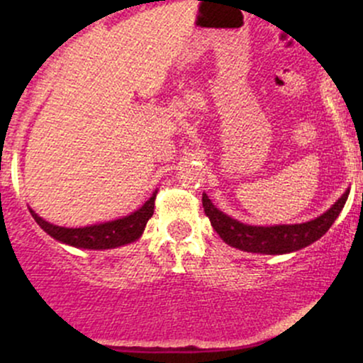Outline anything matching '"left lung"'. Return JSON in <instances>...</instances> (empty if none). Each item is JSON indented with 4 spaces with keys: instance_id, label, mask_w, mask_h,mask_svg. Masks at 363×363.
<instances>
[{
    "instance_id": "obj_1",
    "label": "left lung",
    "mask_w": 363,
    "mask_h": 363,
    "mask_svg": "<svg viewBox=\"0 0 363 363\" xmlns=\"http://www.w3.org/2000/svg\"><path fill=\"white\" fill-rule=\"evenodd\" d=\"M348 193L350 191L341 196L326 213L307 223L297 225H274V227L244 225L222 213L218 208H215L206 194H203V208H205V213L210 218L211 227L215 228L216 234L222 237L223 242L232 245V247L247 252L285 254L298 251V249L315 242L326 234L329 227L338 218L340 211L343 210L348 199Z\"/></svg>"
}]
</instances>
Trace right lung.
Wrapping results in <instances>:
<instances>
[{"label": "right lung", "instance_id": "right-lung-1", "mask_svg": "<svg viewBox=\"0 0 363 363\" xmlns=\"http://www.w3.org/2000/svg\"><path fill=\"white\" fill-rule=\"evenodd\" d=\"M155 196L157 191L140 210L124 216V218L101 225H91V227L83 228L57 227V225L45 222V220L40 218L35 211L30 210V213L34 216L35 222L40 225V228H43L44 232H48V234L54 237L56 240H60V242L74 245V247L82 249H112L129 242H135V240L143 234L145 225H147V222L153 215Z\"/></svg>", "mask_w": 363, "mask_h": 363}]
</instances>
